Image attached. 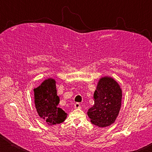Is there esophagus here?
<instances>
[{"instance_id":"1","label":"esophagus","mask_w":152,"mask_h":152,"mask_svg":"<svg viewBox=\"0 0 152 152\" xmlns=\"http://www.w3.org/2000/svg\"><path fill=\"white\" fill-rule=\"evenodd\" d=\"M74 108L75 109H79V108H80V104L78 102H76V103L74 104Z\"/></svg>"}]
</instances>
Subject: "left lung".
Here are the masks:
<instances>
[{
	"mask_svg": "<svg viewBox=\"0 0 152 152\" xmlns=\"http://www.w3.org/2000/svg\"><path fill=\"white\" fill-rule=\"evenodd\" d=\"M94 104L87 112L92 124L106 127L114 123L121 107L122 89L114 78L101 77L94 93Z\"/></svg>",
	"mask_w": 152,
	"mask_h": 152,
	"instance_id": "1",
	"label": "left lung"
}]
</instances>
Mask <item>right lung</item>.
I'll return each mask as SVG.
<instances>
[{
	"instance_id": "right-lung-1",
	"label": "right lung",
	"mask_w": 152,
	"mask_h": 152,
	"mask_svg": "<svg viewBox=\"0 0 152 152\" xmlns=\"http://www.w3.org/2000/svg\"><path fill=\"white\" fill-rule=\"evenodd\" d=\"M55 79L48 78L34 88L35 106L39 116L48 125L64 122L68 114L58 107L60 98L58 96Z\"/></svg>"
}]
</instances>
